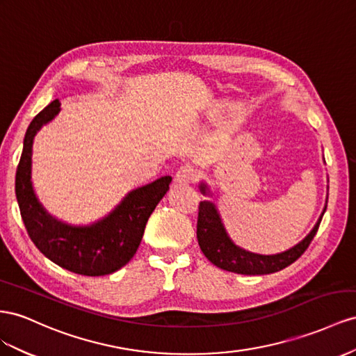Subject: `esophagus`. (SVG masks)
<instances>
[{
  "label": "esophagus",
  "instance_id": "34e87169",
  "mask_svg": "<svg viewBox=\"0 0 356 356\" xmlns=\"http://www.w3.org/2000/svg\"><path fill=\"white\" fill-rule=\"evenodd\" d=\"M199 177L197 170L193 166H181L174 177V181L178 184H190V182L196 181Z\"/></svg>",
  "mask_w": 356,
  "mask_h": 356
}]
</instances>
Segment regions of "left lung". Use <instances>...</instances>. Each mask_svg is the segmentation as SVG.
<instances>
[{
    "mask_svg": "<svg viewBox=\"0 0 356 356\" xmlns=\"http://www.w3.org/2000/svg\"><path fill=\"white\" fill-rule=\"evenodd\" d=\"M200 191L204 195L208 193V187L204 182H200ZM325 209L321 214L318 223L312 229V232L300 244L286 250L283 253L265 256L250 253L247 250L235 245L232 239L226 234V229L222 223V218H220L216 205L213 202L204 200L199 204L196 232L197 241L202 253L207 256L208 261L225 271L244 275H262L277 273L293 264L305 252L307 247L310 245L312 239L314 238L316 232H318Z\"/></svg>",
    "mask_w": 356,
    "mask_h": 356,
    "instance_id": "8db88e82",
    "label": "left lung"
}]
</instances>
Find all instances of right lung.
<instances>
[{
    "instance_id": "add662e5",
    "label": "right lung",
    "mask_w": 356,
    "mask_h": 356,
    "mask_svg": "<svg viewBox=\"0 0 356 356\" xmlns=\"http://www.w3.org/2000/svg\"><path fill=\"white\" fill-rule=\"evenodd\" d=\"M52 103L26 129L16 169V199L31 241L54 264L74 274L99 277L118 271L136 253L152 211L166 195L172 177L142 186L121 200L112 213L90 226H72L52 217L38 202L31 182L33 142L37 131L61 111Z\"/></svg>"
}]
</instances>
